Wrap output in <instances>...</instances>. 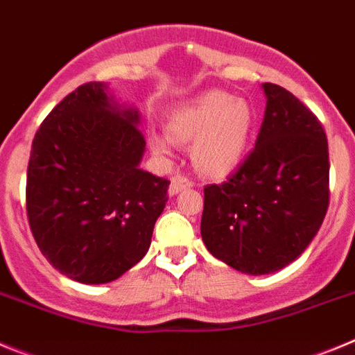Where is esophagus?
<instances>
[{
    "instance_id": "esophagus-1",
    "label": "esophagus",
    "mask_w": 355,
    "mask_h": 355,
    "mask_svg": "<svg viewBox=\"0 0 355 355\" xmlns=\"http://www.w3.org/2000/svg\"><path fill=\"white\" fill-rule=\"evenodd\" d=\"M190 187H193V181L190 180V178H187L184 174H175L172 175L171 187H168V193H171V196H175V193L181 192L183 188H190Z\"/></svg>"
}]
</instances>
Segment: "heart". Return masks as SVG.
I'll return each mask as SVG.
<instances>
[{"instance_id":"b5f03b06","label":"heart","mask_w":355,"mask_h":355,"mask_svg":"<svg viewBox=\"0 0 355 355\" xmlns=\"http://www.w3.org/2000/svg\"><path fill=\"white\" fill-rule=\"evenodd\" d=\"M256 124V112L245 99L220 90L200 96L168 119V135L175 142H193L192 158L202 174L224 178L240 165ZM158 155H171L168 137H153Z\"/></svg>"}]
</instances>
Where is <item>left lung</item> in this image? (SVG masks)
I'll return each mask as SVG.
<instances>
[{"instance_id": "obj_1", "label": "left lung", "mask_w": 355, "mask_h": 355, "mask_svg": "<svg viewBox=\"0 0 355 355\" xmlns=\"http://www.w3.org/2000/svg\"><path fill=\"white\" fill-rule=\"evenodd\" d=\"M256 147L220 184H206L200 234L216 259L243 274H272L299 258L329 208L324 126L286 89L263 83Z\"/></svg>"}]
</instances>
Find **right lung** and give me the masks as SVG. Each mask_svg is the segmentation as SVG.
<instances>
[{
    "instance_id": "obj_1",
    "label": "right lung",
    "mask_w": 355,
    "mask_h": 355,
    "mask_svg": "<svg viewBox=\"0 0 355 355\" xmlns=\"http://www.w3.org/2000/svg\"><path fill=\"white\" fill-rule=\"evenodd\" d=\"M139 122L90 81L51 110L31 144L30 229L46 259L78 283L115 281L149 250L171 181L140 168Z\"/></svg>"
}]
</instances>
